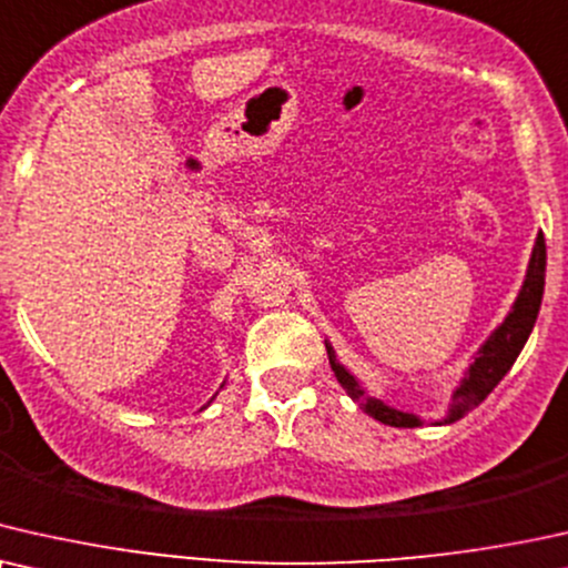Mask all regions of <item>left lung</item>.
Masks as SVG:
<instances>
[{"label": "left lung", "instance_id": "obj_1", "mask_svg": "<svg viewBox=\"0 0 568 568\" xmlns=\"http://www.w3.org/2000/svg\"><path fill=\"white\" fill-rule=\"evenodd\" d=\"M542 288H546V239H542V233H540L538 241H535L525 285H521V291H519L517 301H514L509 316H506L501 327H498L494 335L486 339V345H483L478 355H475L473 366L467 368V376L457 387L455 397H452L447 423L459 420L465 413H470L473 407H478L483 399L494 392L496 384L504 379L506 372L514 366L519 351L525 347L527 337H530L535 320H538ZM327 353H329V366H332V372H335L337 382L343 384V389L347 392V395H351L355 403L361 405L363 413H368L372 418L387 423V426H395V428L420 426L423 420L418 418V415L399 413V410H395V407L384 405L382 399L368 397L366 392L358 387V382H355L353 376L347 374L343 366H339L329 345H327Z\"/></svg>", "mask_w": 568, "mask_h": 568}]
</instances>
